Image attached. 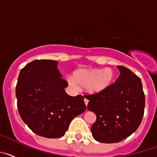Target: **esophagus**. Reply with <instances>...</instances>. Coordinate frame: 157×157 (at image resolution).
Instances as JSON below:
<instances>
[{"label": "esophagus", "mask_w": 157, "mask_h": 157, "mask_svg": "<svg viewBox=\"0 0 157 157\" xmlns=\"http://www.w3.org/2000/svg\"><path fill=\"white\" fill-rule=\"evenodd\" d=\"M84 102H85V105H86L87 106V105H88V102H89V100L87 99V98H84Z\"/></svg>", "instance_id": "1"}]
</instances>
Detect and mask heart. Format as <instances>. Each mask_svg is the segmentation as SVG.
<instances>
[{"label": "heart", "mask_w": 157, "mask_h": 157, "mask_svg": "<svg viewBox=\"0 0 157 157\" xmlns=\"http://www.w3.org/2000/svg\"><path fill=\"white\" fill-rule=\"evenodd\" d=\"M115 80V73L111 68L79 69L71 76L67 78L68 85L73 89H78V86L86 88L90 94H97L105 90Z\"/></svg>", "instance_id": "heart-1"}]
</instances>
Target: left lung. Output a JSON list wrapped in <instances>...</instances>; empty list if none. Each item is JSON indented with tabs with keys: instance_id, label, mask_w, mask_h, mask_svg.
<instances>
[{
	"instance_id": "obj_1",
	"label": "left lung",
	"mask_w": 157,
	"mask_h": 157,
	"mask_svg": "<svg viewBox=\"0 0 157 157\" xmlns=\"http://www.w3.org/2000/svg\"><path fill=\"white\" fill-rule=\"evenodd\" d=\"M120 75L115 83L101 93L86 95L87 109L97 120L91 127L95 140L116 143L125 139L141 124L145 109V94L141 78L130 69L117 66Z\"/></svg>"
}]
</instances>
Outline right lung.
<instances>
[{"instance_id": "obj_1", "label": "right lung", "mask_w": 157, "mask_h": 157, "mask_svg": "<svg viewBox=\"0 0 157 157\" xmlns=\"http://www.w3.org/2000/svg\"><path fill=\"white\" fill-rule=\"evenodd\" d=\"M57 64L52 59L29 63L20 71L16 90L23 121L36 134L48 138L64 135L71 120L86 109L82 96L66 94L67 82Z\"/></svg>"}]
</instances>
